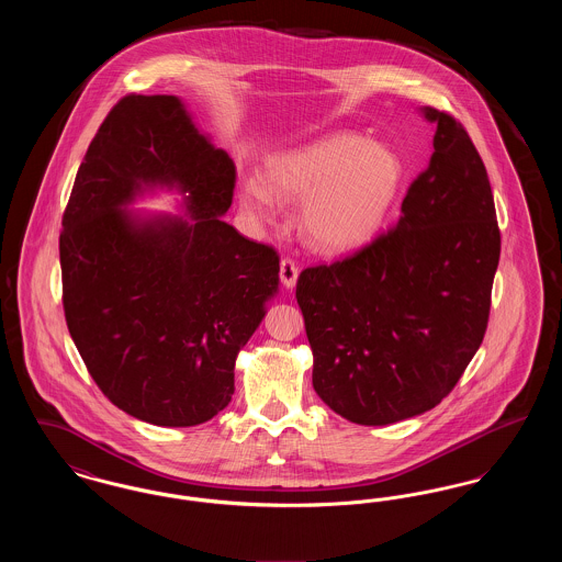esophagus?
Masks as SVG:
<instances>
[{
    "instance_id": "34e87169",
    "label": "esophagus",
    "mask_w": 562,
    "mask_h": 562,
    "mask_svg": "<svg viewBox=\"0 0 562 562\" xmlns=\"http://www.w3.org/2000/svg\"><path fill=\"white\" fill-rule=\"evenodd\" d=\"M296 276H299V268H296V263H294L293 259H282L280 261V280H282V284L286 286V289H294V284H296Z\"/></svg>"
}]
</instances>
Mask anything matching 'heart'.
Instances as JSON below:
<instances>
[{"label": "heart", "mask_w": 562, "mask_h": 562, "mask_svg": "<svg viewBox=\"0 0 562 562\" xmlns=\"http://www.w3.org/2000/svg\"><path fill=\"white\" fill-rule=\"evenodd\" d=\"M404 166L394 149L351 133L322 136L289 149L266 166V183L246 179L240 204L257 218H269L276 195L303 200L299 229L326 255L367 246L390 213Z\"/></svg>", "instance_id": "obj_1"}]
</instances>
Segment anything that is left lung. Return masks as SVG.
<instances>
[{
  "label": "left lung",
  "mask_w": 562,
  "mask_h": 562,
  "mask_svg": "<svg viewBox=\"0 0 562 562\" xmlns=\"http://www.w3.org/2000/svg\"><path fill=\"white\" fill-rule=\"evenodd\" d=\"M396 227L330 266L301 271L296 303L314 351V390L337 415L387 426L453 390L488 322L502 236L481 156L453 115Z\"/></svg>",
  "instance_id": "1"
}]
</instances>
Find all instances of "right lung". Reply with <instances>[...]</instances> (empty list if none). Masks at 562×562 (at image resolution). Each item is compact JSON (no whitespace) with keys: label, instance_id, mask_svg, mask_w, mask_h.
<instances>
[{"label":"right lung","instance_id":"obj_1","mask_svg":"<svg viewBox=\"0 0 562 562\" xmlns=\"http://www.w3.org/2000/svg\"><path fill=\"white\" fill-rule=\"evenodd\" d=\"M236 166L179 97H124L81 161L58 240L71 339L101 392L140 422L189 428L234 394V367L278 293V252L240 236ZM154 188L186 215L128 212Z\"/></svg>","mask_w":562,"mask_h":562}]
</instances>
